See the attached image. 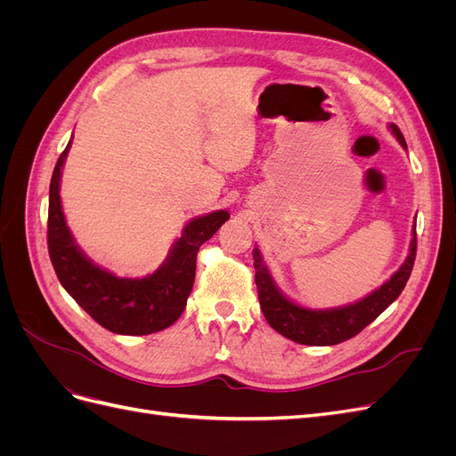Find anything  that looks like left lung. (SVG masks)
I'll list each match as a JSON object with an SVG mask.
<instances>
[{
    "label": "left lung",
    "mask_w": 456,
    "mask_h": 456,
    "mask_svg": "<svg viewBox=\"0 0 456 456\" xmlns=\"http://www.w3.org/2000/svg\"><path fill=\"white\" fill-rule=\"evenodd\" d=\"M390 129L395 139L399 141L405 150L407 142L403 139L402 131L397 126L390 123ZM417 256V226L412 228V240L411 249L402 265L392 278L380 285V289L372 291L369 297L362 298L360 302H354L350 306L342 308H330V310H310L295 305L289 300L278 287H275L272 275L262 260L258 247H255L253 258H255V283L258 289V300L260 310L265 314L266 322L272 329L278 330L280 335L287 337L289 340L306 344V346H333L355 337L360 330H363L370 322L388 308L392 302L402 295L403 287L411 275L412 265H415Z\"/></svg>",
    "instance_id": "left-lung-1"
}]
</instances>
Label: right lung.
I'll list each match as a JSON object with an SVG mask.
<instances>
[{"label":"right lung","instance_id":"obj_1","mask_svg":"<svg viewBox=\"0 0 456 456\" xmlns=\"http://www.w3.org/2000/svg\"><path fill=\"white\" fill-rule=\"evenodd\" d=\"M72 142V141H70ZM61 154L49 186L47 245L61 285L93 320L118 335L141 337L173 325L186 308L196 278L200 247L230 218L228 211L198 216L184 226L167 260L146 278H118L79 251L66 226L61 205V171L68 154Z\"/></svg>","mask_w":456,"mask_h":456}]
</instances>
